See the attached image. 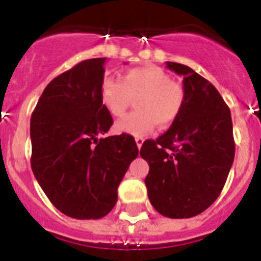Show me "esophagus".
I'll return each mask as SVG.
<instances>
[{"label":"esophagus","instance_id":"1","mask_svg":"<svg viewBox=\"0 0 261 261\" xmlns=\"http://www.w3.org/2000/svg\"><path fill=\"white\" fill-rule=\"evenodd\" d=\"M135 140H136V144H137V147H139V148H140L141 145H143V143H144V139H143V137H136Z\"/></svg>","mask_w":261,"mask_h":261}]
</instances>
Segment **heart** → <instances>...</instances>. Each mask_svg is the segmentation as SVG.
Instances as JSON below:
<instances>
[{
    "mask_svg": "<svg viewBox=\"0 0 261 261\" xmlns=\"http://www.w3.org/2000/svg\"><path fill=\"white\" fill-rule=\"evenodd\" d=\"M133 99L137 109L118 121L116 129L120 133L144 136L156 124L169 126L178 118L185 103V90L158 66L133 68L121 80L106 77L100 84V100L113 117L124 116Z\"/></svg>",
    "mask_w": 261,
    "mask_h": 261,
    "instance_id": "obj_1",
    "label": "heart"
}]
</instances>
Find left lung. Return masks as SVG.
Wrapping results in <instances>:
<instances>
[{"mask_svg":"<svg viewBox=\"0 0 261 261\" xmlns=\"http://www.w3.org/2000/svg\"><path fill=\"white\" fill-rule=\"evenodd\" d=\"M166 64L184 77L185 103L167 132L141 145V158L149 165L144 182L159 214L192 218L205 211L225 187L236 152L233 122L211 83L189 66Z\"/></svg>","mask_w":261,"mask_h":261,"instance_id":"1","label":"left lung"}]
</instances>
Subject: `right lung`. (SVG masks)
<instances>
[{
  "mask_svg": "<svg viewBox=\"0 0 261 261\" xmlns=\"http://www.w3.org/2000/svg\"><path fill=\"white\" fill-rule=\"evenodd\" d=\"M105 62L86 60L53 79L31 116L34 175L54 207L74 219L108 215L139 155L130 135L102 137L113 125L100 100Z\"/></svg>",
  "mask_w": 261,
  "mask_h": 261,
  "instance_id": "1",
  "label": "right lung"
}]
</instances>
